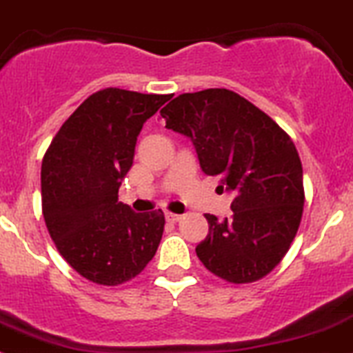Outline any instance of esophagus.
<instances>
[{"instance_id": "obj_1", "label": "esophagus", "mask_w": 353, "mask_h": 353, "mask_svg": "<svg viewBox=\"0 0 353 353\" xmlns=\"http://www.w3.org/2000/svg\"><path fill=\"white\" fill-rule=\"evenodd\" d=\"M165 217H167V221H170V223H177V221H181V214H174V212H165Z\"/></svg>"}]
</instances>
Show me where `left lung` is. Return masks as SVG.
I'll return each instance as SVG.
<instances>
[{
    "mask_svg": "<svg viewBox=\"0 0 353 353\" xmlns=\"http://www.w3.org/2000/svg\"><path fill=\"white\" fill-rule=\"evenodd\" d=\"M160 114L190 137L207 176L235 193L233 216L205 214L196 256L232 284L268 275L289 251L303 216V167L291 137L252 102L226 88L181 94Z\"/></svg>",
    "mask_w": 353,
    "mask_h": 353,
    "instance_id": "1",
    "label": "left lung"
}]
</instances>
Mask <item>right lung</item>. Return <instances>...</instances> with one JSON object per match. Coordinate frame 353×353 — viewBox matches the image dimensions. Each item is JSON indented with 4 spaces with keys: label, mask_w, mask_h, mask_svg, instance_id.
<instances>
[{
    "label": "right lung",
    "mask_w": 353,
    "mask_h": 353,
    "mask_svg": "<svg viewBox=\"0 0 353 353\" xmlns=\"http://www.w3.org/2000/svg\"><path fill=\"white\" fill-rule=\"evenodd\" d=\"M170 95L104 88L81 102L41 163V209L62 258L87 281L118 285L139 275L158 249L161 209L137 214L118 202L137 136Z\"/></svg>",
    "instance_id": "obj_1"
}]
</instances>
